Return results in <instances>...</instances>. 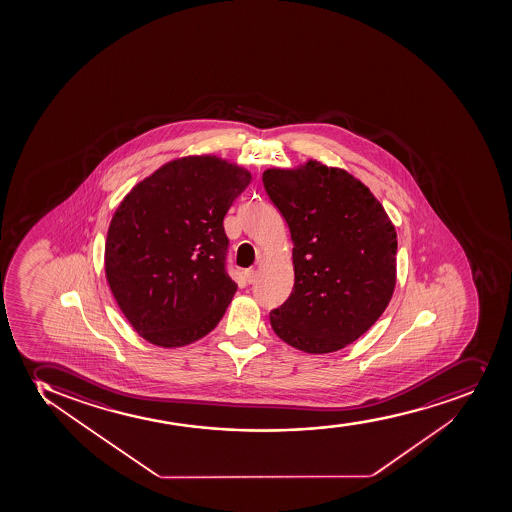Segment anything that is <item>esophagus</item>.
Instances as JSON below:
<instances>
[{"mask_svg": "<svg viewBox=\"0 0 512 512\" xmlns=\"http://www.w3.org/2000/svg\"><path fill=\"white\" fill-rule=\"evenodd\" d=\"M245 279H247L248 284H253V282L257 281V270H245Z\"/></svg>", "mask_w": 512, "mask_h": 512, "instance_id": "34e87169", "label": "esophagus"}]
</instances>
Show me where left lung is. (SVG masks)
<instances>
[{
    "mask_svg": "<svg viewBox=\"0 0 512 512\" xmlns=\"http://www.w3.org/2000/svg\"><path fill=\"white\" fill-rule=\"evenodd\" d=\"M291 240L294 287L270 313L275 335L301 352H338L391 303L397 233L379 199L340 167L309 159L262 176Z\"/></svg>",
    "mask_w": 512,
    "mask_h": 512,
    "instance_id": "left-lung-1",
    "label": "left lung"
}]
</instances>
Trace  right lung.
<instances>
[{"instance_id": "obj_1", "label": "right lung", "mask_w": 512, "mask_h": 512, "mask_svg": "<svg viewBox=\"0 0 512 512\" xmlns=\"http://www.w3.org/2000/svg\"><path fill=\"white\" fill-rule=\"evenodd\" d=\"M250 181L235 162L187 155L121 199L106 237V281L143 340L186 347L220 323L237 292L225 270L223 218Z\"/></svg>"}]
</instances>
